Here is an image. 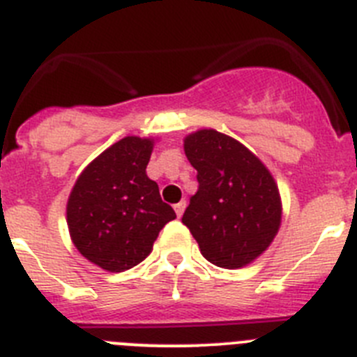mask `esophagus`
I'll list each match as a JSON object with an SVG mask.
<instances>
[{"label":"esophagus","instance_id":"obj_1","mask_svg":"<svg viewBox=\"0 0 357 357\" xmlns=\"http://www.w3.org/2000/svg\"><path fill=\"white\" fill-rule=\"evenodd\" d=\"M184 209H185V200H181L178 204H175V213H176V216H178V218L184 214Z\"/></svg>","mask_w":357,"mask_h":357}]
</instances>
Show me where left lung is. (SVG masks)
Masks as SVG:
<instances>
[{
	"mask_svg": "<svg viewBox=\"0 0 357 357\" xmlns=\"http://www.w3.org/2000/svg\"><path fill=\"white\" fill-rule=\"evenodd\" d=\"M184 151L198 173V191L182 223L209 263L227 270L247 266L279 232L282 204L275 178L245 144L213 128L189 134Z\"/></svg>",
	"mask_w": 357,
	"mask_h": 357,
	"instance_id": "left-lung-1",
	"label": "left lung"
}]
</instances>
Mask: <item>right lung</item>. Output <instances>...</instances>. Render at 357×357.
I'll list each match as a JSON object with an SVG mask.
<instances>
[{"label":"right lung","mask_w":357,"mask_h":357,"mask_svg":"<svg viewBox=\"0 0 357 357\" xmlns=\"http://www.w3.org/2000/svg\"><path fill=\"white\" fill-rule=\"evenodd\" d=\"M151 151L150 137H123L85 166L68 198L73 245L107 272L146 259L160 229L176 218L146 175Z\"/></svg>","instance_id":"add662e5"}]
</instances>
